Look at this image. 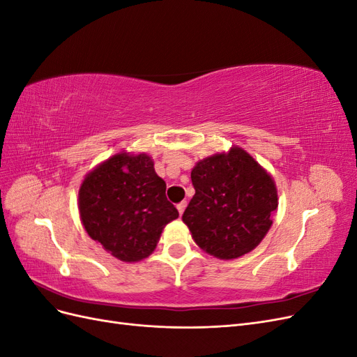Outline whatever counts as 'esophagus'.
<instances>
[{
  "label": "esophagus",
  "instance_id": "1",
  "mask_svg": "<svg viewBox=\"0 0 357 357\" xmlns=\"http://www.w3.org/2000/svg\"><path fill=\"white\" fill-rule=\"evenodd\" d=\"M186 205H188V202H186V201H181L180 204H177V210H178V213H180V215L183 214V211H185Z\"/></svg>",
  "mask_w": 357,
  "mask_h": 357
}]
</instances>
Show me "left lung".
Here are the masks:
<instances>
[{
  "label": "left lung",
  "mask_w": 357,
  "mask_h": 357,
  "mask_svg": "<svg viewBox=\"0 0 357 357\" xmlns=\"http://www.w3.org/2000/svg\"><path fill=\"white\" fill-rule=\"evenodd\" d=\"M195 195L181 220L205 253L223 261L241 257L261 244L278 207L273 176L232 146L197 162L190 172Z\"/></svg>",
  "instance_id": "obj_1"
}]
</instances>
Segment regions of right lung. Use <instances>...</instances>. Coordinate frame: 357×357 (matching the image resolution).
<instances>
[{"label":"right lung","mask_w":357,"mask_h":357,"mask_svg":"<svg viewBox=\"0 0 357 357\" xmlns=\"http://www.w3.org/2000/svg\"><path fill=\"white\" fill-rule=\"evenodd\" d=\"M153 165L147 153L119 152L91 169L79 189L86 232L122 262L149 257L165 226L178 218Z\"/></svg>","instance_id":"add662e5"}]
</instances>
